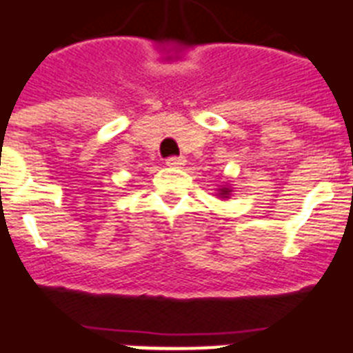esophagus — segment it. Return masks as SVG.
I'll return each mask as SVG.
<instances>
[{
  "instance_id": "esophagus-1",
  "label": "esophagus",
  "mask_w": 353,
  "mask_h": 353,
  "mask_svg": "<svg viewBox=\"0 0 353 353\" xmlns=\"http://www.w3.org/2000/svg\"><path fill=\"white\" fill-rule=\"evenodd\" d=\"M166 165L172 166V168H181L185 165V157H177V155H172L166 159Z\"/></svg>"
}]
</instances>
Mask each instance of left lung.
<instances>
[{
    "mask_svg": "<svg viewBox=\"0 0 353 353\" xmlns=\"http://www.w3.org/2000/svg\"><path fill=\"white\" fill-rule=\"evenodd\" d=\"M227 194H229V188H221V196H225L227 198Z\"/></svg>",
    "mask_w": 353,
    "mask_h": 353,
    "instance_id": "obj_1",
    "label": "left lung"
}]
</instances>
